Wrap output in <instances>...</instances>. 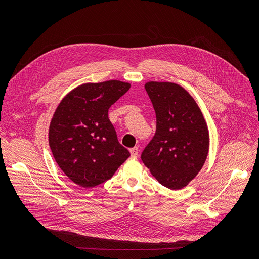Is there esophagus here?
<instances>
[{
  "instance_id": "34e87169",
  "label": "esophagus",
  "mask_w": 259,
  "mask_h": 259,
  "mask_svg": "<svg viewBox=\"0 0 259 259\" xmlns=\"http://www.w3.org/2000/svg\"><path fill=\"white\" fill-rule=\"evenodd\" d=\"M138 153H139V150L137 149V147H133V149H130V154H131L132 158H137Z\"/></svg>"
}]
</instances>
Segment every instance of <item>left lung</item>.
<instances>
[{
    "instance_id": "1",
    "label": "left lung",
    "mask_w": 259,
    "mask_h": 259,
    "mask_svg": "<svg viewBox=\"0 0 259 259\" xmlns=\"http://www.w3.org/2000/svg\"><path fill=\"white\" fill-rule=\"evenodd\" d=\"M157 117L156 134L141 154L143 164L162 186L187 187L201 171L209 152V131L200 107L181 86L147 82Z\"/></svg>"
}]
</instances>
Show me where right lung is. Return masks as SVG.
Segmentation results:
<instances>
[{
    "instance_id": "obj_1",
    "label": "right lung",
    "mask_w": 259,
    "mask_h": 259,
    "mask_svg": "<svg viewBox=\"0 0 259 259\" xmlns=\"http://www.w3.org/2000/svg\"><path fill=\"white\" fill-rule=\"evenodd\" d=\"M130 84L110 80L86 83L67 93L49 127V145L63 173L88 189L112 178L130 157L108 119V108Z\"/></svg>"
}]
</instances>
